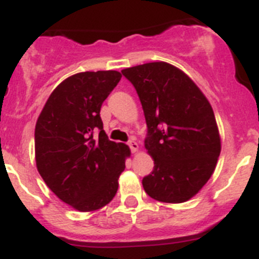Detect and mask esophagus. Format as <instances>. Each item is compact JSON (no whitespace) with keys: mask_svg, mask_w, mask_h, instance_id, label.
I'll return each instance as SVG.
<instances>
[{"mask_svg":"<svg viewBox=\"0 0 259 259\" xmlns=\"http://www.w3.org/2000/svg\"><path fill=\"white\" fill-rule=\"evenodd\" d=\"M128 146H130V149H131L132 153H136L137 149H139V145H137V143L134 139H131V140L128 141Z\"/></svg>","mask_w":259,"mask_h":259,"instance_id":"obj_1","label":"esophagus"}]
</instances>
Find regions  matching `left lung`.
<instances>
[{
	"mask_svg": "<svg viewBox=\"0 0 259 259\" xmlns=\"http://www.w3.org/2000/svg\"><path fill=\"white\" fill-rule=\"evenodd\" d=\"M122 74L140 98L145 148L154 159L144 189L161 202L188 201L210 179L221 154L211 105L183 71L166 62L124 68Z\"/></svg>",
	"mask_w": 259,
	"mask_h": 259,
	"instance_id": "obj_1",
	"label": "left lung"
}]
</instances>
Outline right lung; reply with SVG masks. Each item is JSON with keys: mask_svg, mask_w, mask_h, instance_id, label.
<instances>
[{"mask_svg": "<svg viewBox=\"0 0 259 259\" xmlns=\"http://www.w3.org/2000/svg\"><path fill=\"white\" fill-rule=\"evenodd\" d=\"M122 75L79 72L48 98L35 128L36 166L59 200L79 211L101 209L113 200L130 149L110 141L100 116L102 104Z\"/></svg>", "mask_w": 259, "mask_h": 259, "instance_id": "1", "label": "right lung"}]
</instances>
